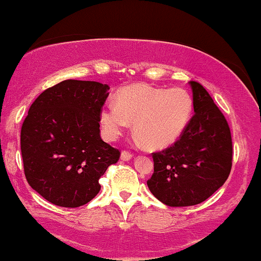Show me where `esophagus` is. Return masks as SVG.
<instances>
[{
  "mask_svg": "<svg viewBox=\"0 0 261 261\" xmlns=\"http://www.w3.org/2000/svg\"><path fill=\"white\" fill-rule=\"evenodd\" d=\"M132 158H133V155H132L129 151H122L121 152V160L122 161H129Z\"/></svg>",
  "mask_w": 261,
  "mask_h": 261,
  "instance_id": "obj_1",
  "label": "esophagus"
}]
</instances>
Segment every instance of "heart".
<instances>
[{
  "mask_svg": "<svg viewBox=\"0 0 261 261\" xmlns=\"http://www.w3.org/2000/svg\"><path fill=\"white\" fill-rule=\"evenodd\" d=\"M193 99L182 88L132 84L116 94L115 103L101 109L102 133L115 140L133 122L134 134L150 149H165L179 139L192 118Z\"/></svg>",
  "mask_w": 261,
  "mask_h": 261,
  "instance_id": "heart-1",
  "label": "heart"
}]
</instances>
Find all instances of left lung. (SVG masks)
<instances>
[{"label": "left lung", "instance_id": "8db88e82", "mask_svg": "<svg viewBox=\"0 0 261 261\" xmlns=\"http://www.w3.org/2000/svg\"><path fill=\"white\" fill-rule=\"evenodd\" d=\"M193 116L179 140L152 154L150 192L167 206L203 203L223 186L232 167V138L225 116L201 84L189 82Z\"/></svg>", "mask_w": 261, "mask_h": 261}]
</instances>
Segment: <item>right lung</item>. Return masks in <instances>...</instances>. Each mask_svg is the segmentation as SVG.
Returning <instances> with one entry per match:
<instances>
[{
  "label": "right lung",
  "instance_id": "obj_1",
  "mask_svg": "<svg viewBox=\"0 0 261 261\" xmlns=\"http://www.w3.org/2000/svg\"><path fill=\"white\" fill-rule=\"evenodd\" d=\"M110 87L93 81H63L33 102L20 132L24 173L50 203L78 207L100 192V177L119 151L100 137L101 107Z\"/></svg>",
  "mask_w": 261,
  "mask_h": 261
}]
</instances>
